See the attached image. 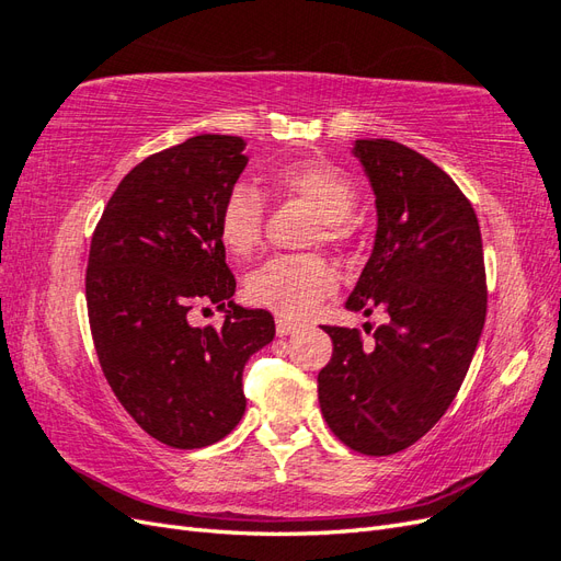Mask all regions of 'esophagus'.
<instances>
[{
	"instance_id": "obj_1",
	"label": "esophagus",
	"mask_w": 561,
	"mask_h": 561,
	"mask_svg": "<svg viewBox=\"0 0 561 561\" xmlns=\"http://www.w3.org/2000/svg\"><path fill=\"white\" fill-rule=\"evenodd\" d=\"M299 328H301L299 322H295V320H290V318H285V316H278V318H276V332H278V336L295 334Z\"/></svg>"
}]
</instances>
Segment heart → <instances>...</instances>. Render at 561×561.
Instances as JSON below:
<instances>
[{
    "label": "heart",
    "mask_w": 561,
    "mask_h": 561,
    "mask_svg": "<svg viewBox=\"0 0 561 561\" xmlns=\"http://www.w3.org/2000/svg\"><path fill=\"white\" fill-rule=\"evenodd\" d=\"M271 180L280 194L304 198L318 213L322 241L344 243L353 233L348 217L358 206V192L332 163L290 161L278 165ZM217 231L219 241L236 257H248L257 250L264 231V198L257 186L248 182L231 186L219 208ZM334 285V266L318 254H278L250 271L245 293L260 307L285 316H307Z\"/></svg>",
    "instance_id": "1"
}]
</instances>
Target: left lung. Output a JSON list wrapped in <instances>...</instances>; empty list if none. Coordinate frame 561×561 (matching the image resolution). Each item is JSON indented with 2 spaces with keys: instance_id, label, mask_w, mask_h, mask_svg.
I'll use <instances>...</instances> for the list:
<instances>
[{
  "instance_id": "obj_1",
  "label": "left lung",
  "mask_w": 561,
  "mask_h": 561,
  "mask_svg": "<svg viewBox=\"0 0 561 561\" xmlns=\"http://www.w3.org/2000/svg\"><path fill=\"white\" fill-rule=\"evenodd\" d=\"M375 192L371 254L348 311L383 309L363 346L358 330L330 328L332 358L318 375L320 412L353 451L388 456L414 445L461 388L486 316L482 233L456 182L393 140H355Z\"/></svg>"
}]
</instances>
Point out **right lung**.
Instances as JSON below:
<instances>
[{
	"instance_id": "1",
	"label": "right lung",
	"mask_w": 561,
	"mask_h": 561,
	"mask_svg": "<svg viewBox=\"0 0 561 561\" xmlns=\"http://www.w3.org/2000/svg\"><path fill=\"white\" fill-rule=\"evenodd\" d=\"M236 135H196L118 182L95 227L87 304L100 367L138 426L175 449L227 437L245 412L243 369L274 342V316L243 309L217 217L248 165ZM198 300L226 311L194 329Z\"/></svg>"
}]
</instances>
